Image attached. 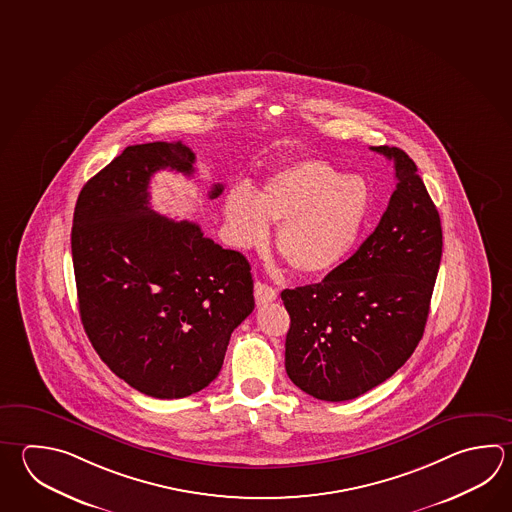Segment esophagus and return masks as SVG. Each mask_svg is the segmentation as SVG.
Wrapping results in <instances>:
<instances>
[{
	"mask_svg": "<svg viewBox=\"0 0 512 512\" xmlns=\"http://www.w3.org/2000/svg\"><path fill=\"white\" fill-rule=\"evenodd\" d=\"M275 299H277V290L275 288H271V286L264 284V282H257L255 284V300H257L259 306H264V304L273 302Z\"/></svg>",
	"mask_w": 512,
	"mask_h": 512,
	"instance_id": "obj_1",
	"label": "esophagus"
}]
</instances>
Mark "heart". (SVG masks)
<instances>
[{
    "label": "heart",
    "instance_id": "heart-1",
    "mask_svg": "<svg viewBox=\"0 0 512 512\" xmlns=\"http://www.w3.org/2000/svg\"><path fill=\"white\" fill-rule=\"evenodd\" d=\"M369 213L371 190L366 181L320 159L286 164L255 192L235 186L224 199L235 246H261L270 237V222H279L277 250L295 270L309 275L328 273L348 259Z\"/></svg>",
    "mask_w": 512,
    "mask_h": 512
}]
</instances>
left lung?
Returning a JSON list of instances; mask_svg holds the SVG:
<instances>
[{
  "instance_id": "left-lung-1",
  "label": "left lung",
  "mask_w": 512,
  "mask_h": 512,
  "mask_svg": "<svg viewBox=\"0 0 512 512\" xmlns=\"http://www.w3.org/2000/svg\"><path fill=\"white\" fill-rule=\"evenodd\" d=\"M371 150L396 177L375 232L319 284L280 293L291 319L286 373L328 402L364 395L413 355L442 259L440 215L415 161L396 146Z\"/></svg>"
}]
</instances>
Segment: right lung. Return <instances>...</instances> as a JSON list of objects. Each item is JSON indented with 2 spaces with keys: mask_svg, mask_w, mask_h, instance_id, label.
<instances>
[{
  "mask_svg": "<svg viewBox=\"0 0 512 512\" xmlns=\"http://www.w3.org/2000/svg\"><path fill=\"white\" fill-rule=\"evenodd\" d=\"M181 141L126 146L79 193L72 261L79 315L97 355L128 386L183 398L221 371L233 329L255 308L250 262L150 206L159 170L193 174ZM222 184H213L210 199Z\"/></svg>",
  "mask_w": 512,
  "mask_h": 512,
  "instance_id": "add662e5",
  "label": "right lung"
}]
</instances>
